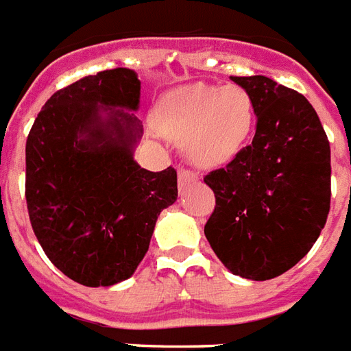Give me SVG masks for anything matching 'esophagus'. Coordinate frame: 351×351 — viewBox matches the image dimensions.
Instances as JSON below:
<instances>
[{
    "label": "esophagus",
    "mask_w": 351,
    "mask_h": 351,
    "mask_svg": "<svg viewBox=\"0 0 351 351\" xmlns=\"http://www.w3.org/2000/svg\"><path fill=\"white\" fill-rule=\"evenodd\" d=\"M178 178H179V188L188 186V184H192V182H195L197 179H199L197 178V173L190 172V170H184V169L179 170Z\"/></svg>",
    "instance_id": "34e87169"
}]
</instances>
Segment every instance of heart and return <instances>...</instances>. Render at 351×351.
<instances>
[{
  "mask_svg": "<svg viewBox=\"0 0 351 351\" xmlns=\"http://www.w3.org/2000/svg\"><path fill=\"white\" fill-rule=\"evenodd\" d=\"M156 129L182 141L184 154L199 167H219L239 154L254 125L253 100L239 86L195 82L159 98Z\"/></svg>",
  "mask_w": 351,
  "mask_h": 351,
  "instance_id": "obj_1",
  "label": "heart"
}]
</instances>
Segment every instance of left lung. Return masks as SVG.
I'll return each instance as SVG.
<instances>
[{
    "mask_svg": "<svg viewBox=\"0 0 351 351\" xmlns=\"http://www.w3.org/2000/svg\"><path fill=\"white\" fill-rule=\"evenodd\" d=\"M253 100L256 132L204 182L217 206L204 234L224 267L263 282L305 256L330 211V143L303 95L263 75L231 77Z\"/></svg>",
    "mask_w": 351,
    "mask_h": 351,
    "instance_id": "8db88e82",
    "label": "left lung"
}]
</instances>
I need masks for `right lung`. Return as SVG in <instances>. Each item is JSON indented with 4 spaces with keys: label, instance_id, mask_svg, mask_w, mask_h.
Listing matches in <instances>:
<instances>
[{
    "label": "right lung",
    "instance_id": "right-lung-1",
    "mask_svg": "<svg viewBox=\"0 0 351 351\" xmlns=\"http://www.w3.org/2000/svg\"><path fill=\"white\" fill-rule=\"evenodd\" d=\"M134 69H106L51 95L26 140L32 228L60 273L86 287L134 274L156 221L178 199V172L141 169Z\"/></svg>",
    "mask_w": 351,
    "mask_h": 351
}]
</instances>
